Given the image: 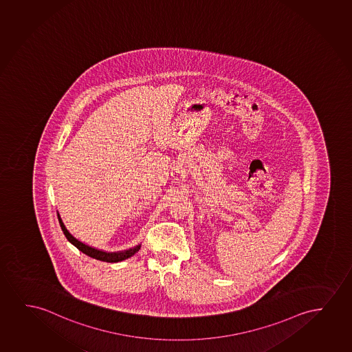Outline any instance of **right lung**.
<instances>
[{
    "label": "right lung",
    "mask_w": 352,
    "mask_h": 352,
    "mask_svg": "<svg viewBox=\"0 0 352 352\" xmlns=\"http://www.w3.org/2000/svg\"><path fill=\"white\" fill-rule=\"evenodd\" d=\"M58 219L63 234L66 236L67 241H69V243H72L73 245L76 246L78 250L82 251V254L90 256L92 258L103 261V262L116 263V262H120V261L126 260V258H130L131 256L135 255L137 251H140V245L135 246V248H131L129 250L119 251V252H106V251L98 250V249L91 248V246L87 245V244H84L82 241L76 239V238L67 231V228L65 227V225H63V220H61V217L58 215Z\"/></svg>",
    "instance_id": "add662e5"
}]
</instances>
